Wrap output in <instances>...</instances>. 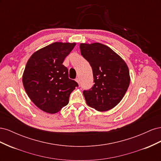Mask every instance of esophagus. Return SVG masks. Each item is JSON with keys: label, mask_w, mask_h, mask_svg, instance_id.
Instances as JSON below:
<instances>
[{"label": "esophagus", "mask_w": 161, "mask_h": 161, "mask_svg": "<svg viewBox=\"0 0 161 161\" xmlns=\"http://www.w3.org/2000/svg\"><path fill=\"white\" fill-rule=\"evenodd\" d=\"M75 80L76 81V82H77V83L79 85V83H80V79H79V77H78V78H76V79H75Z\"/></svg>", "instance_id": "esophagus-1"}]
</instances>
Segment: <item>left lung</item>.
I'll use <instances>...</instances> for the list:
<instances>
[{
  "label": "left lung",
  "instance_id": "8db88e82",
  "mask_svg": "<svg viewBox=\"0 0 161 161\" xmlns=\"http://www.w3.org/2000/svg\"><path fill=\"white\" fill-rule=\"evenodd\" d=\"M80 50L92 68L95 82L91 89L83 91L86 104L101 112L113 109L130 85L128 65L109 47L100 43H81Z\"/></svg>",
  "mask_w": 161,
  "mask_h": 161
}]
</instances>
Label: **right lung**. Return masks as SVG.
I'll return each instance as SVG.
<instances>
[{"label":"right lung","instance_id":"right-lung-1","mask_svg":"<svg viewBox=\"0 0 161 161\" xmlns=\"http://www.w3.org/2000/svg\"><path fill=\"white\" fill-rule=\"evenodd\" d=\"M75 45V42L53 43L34 52L27 62L22 77L23 86L33 103L46 113L60 111L78 86L62 64Z\"/></svg>","mask_w":161,"mask_h":161}]
</instances>
